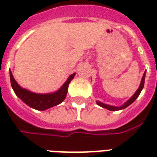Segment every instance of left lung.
<instances>
[{"label":"left lung","mask_w":157,"mask_h":157,"mask_svg":"<svg viewBox=\"0 0 157 157\" xmlns=\"http://www.w3.org/2000/svg\"><path fill=\"white\" fill-rule=\"evenodd\" d=\"M145 72L144 73V75H143V77H142L141 79V82H140V86H139L138 90L136 91V92L134 94V96L132 97L131 98L129 99V100H128V101L125 102L124 105L121 106V107H113V106H109V105H107V104H104V103H102V102H97V103H98L99 106H101L102 108L109 109V110H110V111H118V110H120V109H125V108H127L128 106H129L130 104H131L132 102H135V99L139 97V95L140 94L142 89H143V87H144V84H145Z\"/></svg>","instance_id":"1"}]
</instances>
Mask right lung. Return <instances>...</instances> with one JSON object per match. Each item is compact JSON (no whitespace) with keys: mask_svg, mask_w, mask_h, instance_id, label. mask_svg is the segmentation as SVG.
I'll use <instances>...</instances> for the list:
<instances>
[{"mask_svg":"<svg viewBox=\"0 0 157 157\" xmlns=\"http://www.w3.org/2000/svg\"><path fill=\"white\" fill-rule=\"evenodd\" d=\"M75 76V73L69 76L68 80L65 82L60 89L55 93L51 94H37L34 92H29L26 89L22 88L17 83L15 79L12 75V71H10V78H11V84L13 91L16 95L22 101L25 102L27 105L31 107L33 109L37 110H45L51 107L59 104L64 101V99L67 94V90L70 82Z\"/></svg>","mask_w":157,"mask_h":157,"instance_id":"add662e5","label":"right lung"}]
</instances>
